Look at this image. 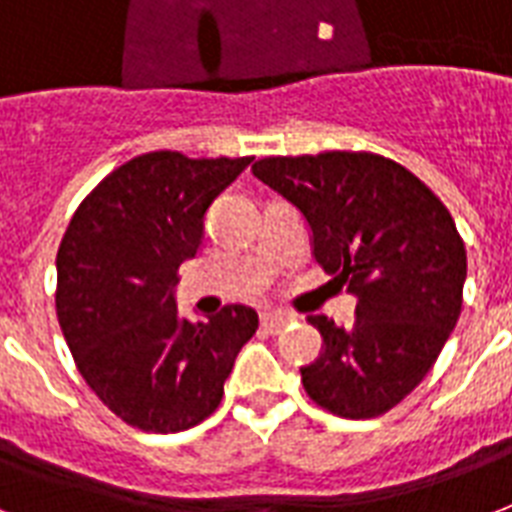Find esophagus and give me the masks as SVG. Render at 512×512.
I'll list each match as a JSON object with an SVG mask.
<instances>
[{
	"mask_svg": "<svg viewBox=\"0 0 512 512\" xmlns=\"http://www.w3.org/2000/svg\"><path fill=\"white\" fill-rule=\"evenodd\" d=\"M290 322L292 317H287L282 311H265V314H260V325H263L268 333H279V330L290 325Z\"/></svg>",
	"mask_w": 512,
	"mask_h": 512,
	"instance_id": "obj_1",
	"label": "esophagus"
}]
</instances>
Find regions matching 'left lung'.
I'll return each mask as SVG.
<instances>
[{"label": "left lung", "mask_w": 512, "mask_h": 512, "mask_svg": "<svg viewBox=\"0 0 512 512\" xmlns=\"http://www.w3.org/2000/svg\"><path fill=\"white\" fill-rule=\"evenodd\" d=\"M263 185L311 228L317 263L357 298L354 325L308 317L322 354L300 368L306 395L343 419H376L424 381L462 311L467 252L438 195L373 152L263 158Z\"/></svg>", "instance_id": "left-lung-1"}]
</instances>
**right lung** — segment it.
Segmentation results:
<instances>
[{
    "label": "right lung",
    "mask_w": 512,
    "mask_h": 512,
    "mask_svg": "<svg viewBox=\"0 0 512 512\" xmlns=\"http://www.w3.org/2000/svg\"><path fill=\"white\" fill-rule=\"evenodd\" d=\"M252 158L158 150L117 166L77 206L56 271V314L77 370L101 403L144 432H182L217 411L249 306L179 319V265L204 239V214Z\"/></svg>",
    "instance_id": "right-lung-1"
}]
</instances>
